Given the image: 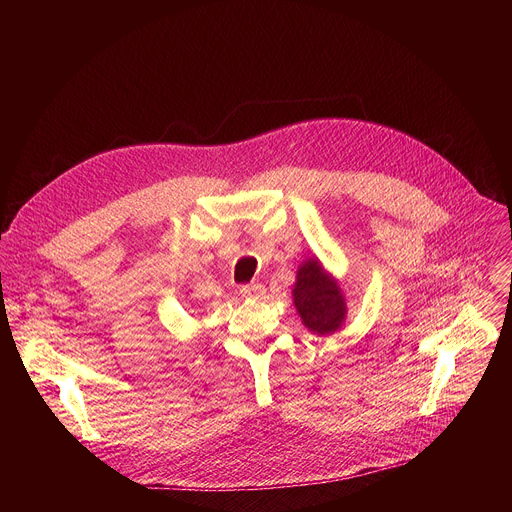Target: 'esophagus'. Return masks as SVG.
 Returning a JSON list of instances; mask_svg holds the SVG:
<instances>
[{"label":"esophagus","instance_id":"esophagus-1","mask_svg":"<svg viewBox=\"0 0 512 512\" xmlns=\"http://www.w3.org/2000/svg\"><path fill=\"white\" fill-rule=\"evenodd\" d=\"M265 294V287L261 283H247L241 287L243 298H261Z\"/></svg>","mask_w":512,"mask_h":512}]
</instances>
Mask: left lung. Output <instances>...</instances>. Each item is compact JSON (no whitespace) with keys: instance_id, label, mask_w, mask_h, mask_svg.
Instances as JSON below:
<instances>
[{"instance_id":"8db88e82","label":"left lung","mask_w":512,"mask_h":512,"mask_svg":"<svg viewBox=\"0 0 512 512\" xmlns=\"http://www.w3.org/2000/svg\"><path fill=\"white\" fill-rule=\"evenodd\" d=\"M294 304L304 324L316 334H330L340 328L346 306L340 289L318 261H306L298 271Z\"/></svg>"}]
</instances>
